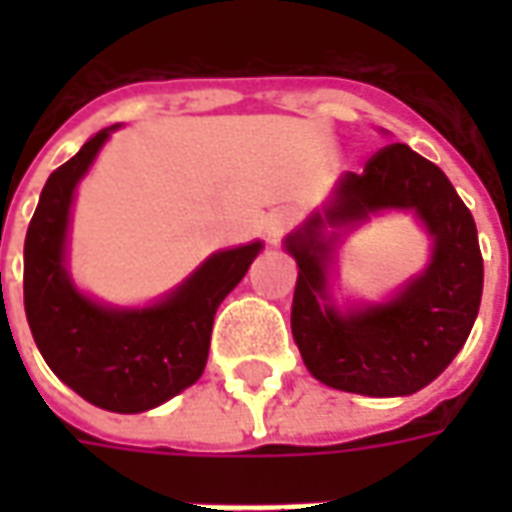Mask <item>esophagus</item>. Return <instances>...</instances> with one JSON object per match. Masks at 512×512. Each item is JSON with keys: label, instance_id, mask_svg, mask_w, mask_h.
<instances>
[{"label": "esophagus", "instance_id": "34e87169", "mask_svg": "<svg viewBox=\"0 0 512 512\" xmlns=\"http://www.w3.org/2000/svg\"><path fill=\"white\" fill-rule=\"evenodd\" d=\"M290 227H293V213L288 208H277V211H271L266 216V238L271 244H277Z\"/></svg>", "mask_w": 512, "mask_h": 512}]
</instances>
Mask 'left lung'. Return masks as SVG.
<instances>
[{
    "label": "left lung",
    "instance_id": "obj_1",
    "mask_svg": "<svg viewBox=\"0 0 512 512\" xmlns=\"http://www.w3.org/2000/svg\"><path fill=\"white\" fill-rule=\"evenodd\" d=\"M408 210L434 241L426 271L386 302L331 299L342 235L381 212ZM299 266L290 329L321 384L367 397L414 395L439 378L472 332L483 296L477 227L447 175L408 145H386L345 172L321 208L285 238Z\"/></svg>",
    "mask_w": 512,
    "mask_h": 512
}]
</instances>
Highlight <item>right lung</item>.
I'll use <instances>...</instances> for the list:
<instances>
[{
	"mask_svg": "<svg viewBox=\"0 0 512 512\" xmlns=\"http://www.w3.org/2000/svg\"><path fill=\"white\" fill-rule=\"evenodd\" d=\"M117 128L87 139L40 191L24 241V310L38 351L62 384L98 408L139 414L202 376L213 315L244 279L263 241L213 252L178 288L147 307H112L82 293L65 260L73 197Z\"/></svg>",
	"mask_w": 512,
	"mask_h": 512,
	"instance_id": "right-lung-1",
	"label": "right lung"
}]
</instances>
